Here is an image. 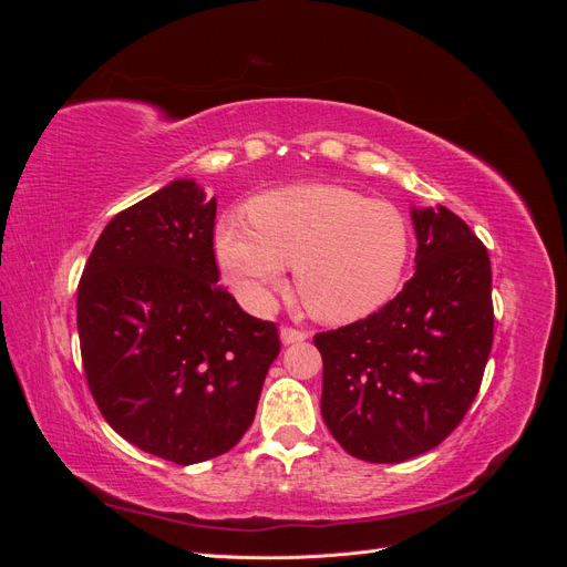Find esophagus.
Masks as SVG:
<instances>
[{
    "instance_id": "34e87169",
    "label": "esophagus",
    "mask_w": 567,
    "mask_h": 567,
    "mask_svg": "<svg viewBox=\"0 0 567 567\" xmlns=\"http://www.w3.org/2000/svg\"><path fill=\"white\" fill-rule=\"evenodd\" d=\"M307 338H310V333L302 331V329H293V326H284V329H281L284 346H293V342H302Z\"/></svg>"
}]
</instances>
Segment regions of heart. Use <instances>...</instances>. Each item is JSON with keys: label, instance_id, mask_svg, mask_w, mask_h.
Wrapping results in <instances>:
<instances>
[{"label": "heart", "instance_id": "obj_1", "mask_svg": "<svg viewBox=\"0 0 567 567\" xmlns=\"http://www.w3.org/2000/svg\"><path fill=\"white\" fill-rule=\"evenodd\" d=\"M213 248L234 293L252 310H265L293 262L305 305L319 319L342 323L398 293L411 227L388 200L338 184H307L257 196L248 215H221Z\"/></svg>", "mask_w": 567, "mask_h": 567}]
</instances>
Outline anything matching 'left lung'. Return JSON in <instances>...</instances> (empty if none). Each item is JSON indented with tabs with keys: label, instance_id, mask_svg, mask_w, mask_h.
<instances>
[{
	"label": "left lung",
	"instance_id": "left-lung-1",
	"mask_svg": "<svg viewBox=\"0 0 567 567\" xmlns=\"http://www.w3.org/2000/svg\"><path fill=\"white\" fill-rule=\"evenodd\" d=\"M416 274L379 312L315 336L321 416L340 447L402 463L437 447L466 416L494 340L483 241L444 208L414 210Z\"/></svg>",
	"mask_w": 567,
	"mask_h": 567
}]
</instances>
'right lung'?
I'll return each mask as SVG.
<instances>
[{"label":"right lung","instance_id":"right-lung-1","mask_svg":"<svg viewBox=\"0 0 567 567\" xmlns=\"http://www.w3.org/2000/svg\"><path fill=\"white\" fill-rule=\"evenodd\" d=\"M215 213L194 179H175L109 221L78 286L99 411L134 447L179 466L244 437L281 350L277 323L219 286Z\"/></svg>","mask_w":567,"mask_h":567}]
</instances>
